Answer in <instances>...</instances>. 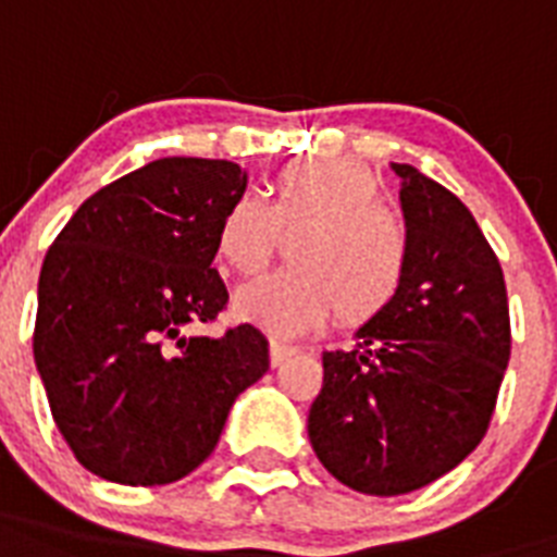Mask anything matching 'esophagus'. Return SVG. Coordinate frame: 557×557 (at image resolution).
<instances>
[{"instance_id":"1","label":"esophagus","mask_w":557,"mask_h":557,"mask_svg":"<svg viewBox=\"0 0 557 557\" xmlns=\"http://www.w3.org/2000/svg\"><path fill=\"white\" fill-rule=\"evenodd\" d=\"M269 355H271V366H280L283 360H288L292 355H297V346H292V343H283V341H271Z\"/></svg>"}]
</instances>
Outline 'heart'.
I'll list each match as a JSON object with an SVG mask.
<instances>
[{"instance_id":"obj_1","label":"heart","mask_w":557,"mask_h":557,"mask_svg":"<svg viewBox=\"0 0 557 557\" xmlns=\"http://www.w3.org/2000/svg\"><path fill=\"white\" fill-rule=\"evenodd\" d=\"M280 237L292 269L239 288V318L292 334L334 309L341 323H369L400 297L409 277L411 237L381 202V183L349 160H297L280 169L265 200L237 194L216 223V255L251 277L274 260Z\"/></svg>"}]
</instances>
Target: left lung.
I'll use <instances>...</instances> for the list:
<instances>
[{
    "instance_id": "obj_1",
    "label": "left lung",
    "mask_w": 557,
    "mask_h": 557,
    "mask_svg": "<svg viewBox=\"0 0 557 557\" xmlns=\"http://www.w3.org/2000/svg\"><path fill=\"white\" fill-rule=\"evenodd\" d=\"M400 206L411 237L404 292L323 351L309 411L320 463L363 495H406L451 472L483 441L509 351L504 269L469 208L411 165Z\"/></svg>"
}]
</instances>
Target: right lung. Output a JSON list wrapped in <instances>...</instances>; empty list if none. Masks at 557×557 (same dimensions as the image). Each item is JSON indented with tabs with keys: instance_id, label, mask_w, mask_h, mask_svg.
Listing matches in <instances>:
<instances>
[{
	"instance_id": "add662e5",
	"label": "right lung",
	"mask_w": 557,
	"mask_h": 557,
	"mask_svg": "<svg viewBox=\"0 0 557 557\" xmlns=\"http://www.w3.org/2000/svg\"><path fill=\"white\" fill-rule=\"evenodd\" d=\"M243 191L237 162L165 157L90 194L48 248L34 360L88 472L125 486L180 481L269 372L255 325L188 334L228 306L211 263L220 214Z\"/></svg>"
}]
</instances>
